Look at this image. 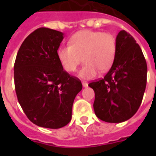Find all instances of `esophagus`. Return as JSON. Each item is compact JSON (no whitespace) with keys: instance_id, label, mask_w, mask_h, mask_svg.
I'll return each instance as SVG.
<instances>
[{"instance_id":"esophagus-1","label":"esophagus","mask_w":156,"mask_h":156,"mask_svg":"<svg viewBox=\"0 0 156 156\" xmlns=\"http://www.w3.org/2000/svg\"><path fill=\"white\" fill-rule=\"evenodd\" d=\"M83 87H87L88 86V83H87V82H83Z\"/></svg>"}]
</instances>
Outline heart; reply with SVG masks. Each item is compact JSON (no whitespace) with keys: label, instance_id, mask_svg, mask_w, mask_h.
<instances>
[{"label":"heart","instance_id":"b5f03b06","mask_svg":"<svg viewBox=\"0 0 156 156\" xmlns=\"http://www.w3.org/2000/svg\"><path fill=\"white\" fill-rule=\"evenodd\" d=\"M116 52V39L111 33L83 30L74 33L69 44L57 49V58L62 68L69 73L77 70L82 57L85 65L79 72L83 79L95 78L99 73L111 68Z\"/></svg>","mask_w":156,"mask_h":156}]
</instances>
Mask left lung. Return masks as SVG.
Masks as SVG:
<instances>
[{"label":"left lung","mask_w":156,"mask_h":156,"mask_svg":"<svg viewBox=\"0 0 156 156\" xmlns=\"http://www.w3.org/2000/svg\"><path fill=\"white\" fill-rule=\"evenodd\" d=\"M116 42L111 69L104 78L88 85L95 91V115L109 123L126 121L137 112L147 85V66L140 46L124 30L118 33Z\"/></svg>","instance_id":"left-lung-1"}]
</instances>
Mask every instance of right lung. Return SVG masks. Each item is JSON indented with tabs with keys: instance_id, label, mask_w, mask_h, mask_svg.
<instances>
[{
	"instance_id": "obj_1",
	"label": "right lung",
	"mask_w": 156,
	"mask_h": 156,
	"mask_svg": "<svg viewBox=\"0 0 156 156\" xmlns=\"http://www.w3.org/2000/svg\"><path fill=\"white\" fill-rule=\"evenodd\" d=\"M64 34L40 27L21 45L14 63V86L19 104L31 122L59 129L71 121L72 107L82 89L81 81L70 76L57 58Z\"/></svg>"
}]
</instances>
